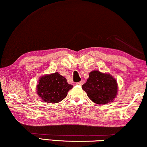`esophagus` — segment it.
<instances>
[{"label": "esophagus", "instance_id": "esophagus-1", "mask_svg": "<svg viewBox=\"0 0 147 147\" xmlns=\"http://www.w3.org/2000/svg\"><path fill=\"white\" fill-rule=\"evenodd\" d=\"M84 84V80L80 81V82H78V85H80V86H82V85Z\"/></svg>", "mask_w": 147, "mask_h": 147}]
</instances>
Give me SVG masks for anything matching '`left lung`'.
Wrapping results in <instances>:
<instances>
[{"instance_id": "left-lung-1", "label": "left lung", "mask_w": 147, "mask_h": 147, "mask_svg": "<svg viewBox=\"0 0 147 147\" xmlns=\"http://www.w3.org/2000/svg\"><path fill=\"white\" fill-rule=\"evenodd\" d=\"M87 81L82 86V89L95 103L107 104L111 102L117 96V83L110 74L94 70L89 73Z\"/></svg>"}]
</instances>
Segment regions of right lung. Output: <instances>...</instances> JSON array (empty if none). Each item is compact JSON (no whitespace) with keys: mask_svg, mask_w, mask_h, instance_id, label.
Listing matches in <instances>:
<instances>
[{"mask_svg":"<svg viewBox=\"0 0 147 147\" xmlns=\"http://www.w3.org/2000/svg\"><path fill=\"white\" fill-rule=\"evenodd\" d=\"M73 88L67 80L58 72L42 76L38 81L37 93L44 101L57 103L67 96V92Z\"/></svg>","mask_w":147,"mask_h":147,"instance_id":"obj_1","label":"right lung"}]
</instances>
